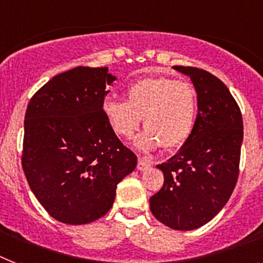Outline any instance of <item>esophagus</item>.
<instances>
[{"label":"esophagus","instance_id":"34e87169","mask_svg":"<svg viewBox=\"0 0 263 263\" xmlns=\"http://www.w3.org/2000/svg\"><path fill=\"white\" fill-rule=\"evenodd\" d=\"M151 163L147 159H144V158H139V162H138V170H140V172H143V170H146L147 167H150Z\"/></svg>","mask_w":263,"mask_h":263}]
</instances>
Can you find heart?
Here are the masks:
<instances>
[{"label":"heart","mask_w":263,"mask_h":263,"mask_svg":"<svg viewBox=\"0 0 263 263\" xmlns=\"http://www.w3.org/2000/svg\"><path fill=\"white\" fill-rule=\"evenodd\" d=\"M196 91L189 82L166 77L143 78L127 87V101L108 97L102 110L116 135L129 139L143 117L146 131L136 139L142 150L162 144L172 150L185 143L196 119Z\"/></svg>","instance_id":"1"}]
</instances>
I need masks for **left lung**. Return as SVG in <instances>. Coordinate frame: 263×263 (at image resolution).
<instances>
[{
	"label": "left lung",
	"mask_w": 263,
	"mask_h": 263,
	"mask_svg": "<svg viewBox=\"0 0 263 263\" xmlns=\"http://www.w3.org/2000/svg\"><path fill=\"white\" fill-rule=\"evenodd\" d=\"M173 69L193 82L198 113L180 151L158 165L165 182L150 198V209L167 227L191 231L212 220L231 197L239 174L243 120L217 77L197 67Z\"/></svg>",
	"instance_id": "8db88e82"
}]
</instances>
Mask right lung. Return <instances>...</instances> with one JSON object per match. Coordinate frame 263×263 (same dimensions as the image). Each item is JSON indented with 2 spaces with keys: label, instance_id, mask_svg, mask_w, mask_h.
I'll use <instances>...</instances> for the list:
<instances>
[{
  "label": "right lung",
  "instance_id": "obj_1",
  "mask_svg": "<svg viewBox=\"0 0 263 263\" xmlns=\"http://www.w3.org/2000/svg\"><path fill=\"white\" fill-rule=\"evenodd\" d=\"M113 81L108 67L80 66L51 78L27 106L23 170L58 221L80 226L104 216L117 183L136 167L102 110Z\"/></svg>",
  "mask_w": 263,
  "mask_h": 263
}]
</instances>
